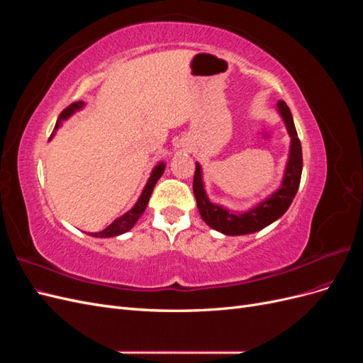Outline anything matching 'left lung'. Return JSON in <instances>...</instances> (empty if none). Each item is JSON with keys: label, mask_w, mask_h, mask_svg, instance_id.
I'll return each instance as SVG.
<instances>
[{"label": "left lung", "mask_w": 363, "mask_h": 363, "mask_svg": "<svg viewBox=\"0 0 363 363\" xmlns=\"http://www.w3.org/2000/svg\"><path fill=\"white\" fill-rule=\"evenodd\" d=\"M277 106H279V112L291 135V151H289V160L286 164V171H284V177H283L280 189L274 192L269 199L262 201L259 206L252 207L251 211L245 213L236 215V213L228 212L227 208L208 201L207 195L204 192L203 180H201V168L200 164L196 163L195 174H194V195L196 200V207H199L200 215L204 219V223L224 235L239 236V235L255 233L262 228H265L271 223L277 221V219L288 211L296 191H298L301 171H303L301 144H300L298 135H296L289 107L284 101H279Z\"/></svg>", "instance_id": "left-lung-1"}]
</instances>
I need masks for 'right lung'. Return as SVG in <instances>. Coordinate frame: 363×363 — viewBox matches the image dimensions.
<instances>
[{
  "label": "right lung",
  "instance_id": "obj_1",
  "mask_svg": "<svg viewBox=\"0 0 363 363\" xmlns=\"http://www.w3.org/2000/svg\"><path fill=\"white\" fill-rule=\"evenodd\" d=\"M83 106V101H77V103H72L69 104L65 111L59 115V119H57V124H56V128L60 125V123L63 119L69 118L77 108H80ZM164 171V163H159L157 167L152 169L151 172V177L148 180V183L145 184L144 188V192H142V195L139 196L138 203L135 204V207L131 208V211H128L125 215H123L121 218H116L115 221L108 225L107 228H104L103 232H98V233H89L95 238H112V236H118V235H123L125 232H128V230L133 227L136 224L138 219L140 218V215L145 212L147 208V204L150 201V196H151V192L152 189H155V186L157 183V180L162 177V174Z\"/></svg>",
  "mask_w": 363,
  "mask_h": 363
}]
</instances>
